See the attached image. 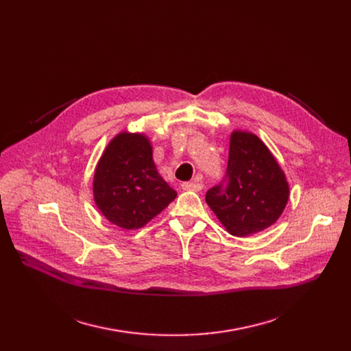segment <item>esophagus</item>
Listing matches in <instances>:
<instances>
[{
	"mask_svg": "<svg viewBox=\"0 0 351 351\" xmlns=\"http://www.w3.org/2000/svg\"><path fill=\"white\" fill-rule=\"evenodd\" d=\"M204 185L199 182H183L182 183V189L183 191H193V192H200Z\"/></svg>",
	"mask_w": 351,
	"mask_h": 351,
	"instance_id": "obj_1",
	"label": "esophagus"
}]
</instances>
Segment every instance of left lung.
Returning a JSON list of instances; mask_svg holds the SVG:
<instances>
[{
	"instance_id": "8db88e82",
	"label": "left lung",
	"mask_w": 351,
	"mask_h": 351,
	"mask_svg": "<svg viewBox=\"0 0 351 351\" xmlns=\"http://www.w3.org/2000/svg\"><path fill=\"white\" fill-rule=\"evenodd\" d=\"M225 182L206 192V204L236 237L270 228L287 205L290 188L283 169L266 143L249 131L230 134Z\"/></svg>"
}]
</instances>
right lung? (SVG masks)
<instances>
[{
  "mask_svg": "<svg viewBox=\"0 0 351 351\" xmlns=\"http://www.w3.org/2000/svg\"><path fill=\"white\" fill-rule=\"evenodd\" d=\"M92 193L99 212L125 230L143 228L178 195L156 169L149 138L128 131L106 145L94 172Z\"/></svg>",
  "mask_w": 351,
  "mask_h": 351,
  "instance_id": "add662e5",
  "label": "right lung"
}]
</instances>
